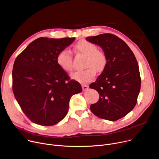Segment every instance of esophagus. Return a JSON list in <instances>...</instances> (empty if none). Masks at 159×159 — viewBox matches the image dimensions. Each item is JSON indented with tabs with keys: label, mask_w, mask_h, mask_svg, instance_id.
<instances>
[{
	"label": "esophagus",
	"mask_w": 159,
	"mask_h": 159,
	"mask_svg": "<svg viewBox=\"0 0 159 159\" xmlns=\"http://www.w3.org/2000/svg\"><path fill=\"white\" fill-rule=\"evenodd\" d=\"M82 89H83V90H87L88 89H89V86L87 85H82Z\"/></svg>",
	"instance_id": "obj_1"
}]
</instances>
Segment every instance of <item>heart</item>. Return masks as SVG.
<instances>
[{"label":"heart","mask_w":159,"mask_h":159,"mask_svg":"<svg viewBox=\"0 0 159 159\" xmlns=\"http://www.w3.org/2000/svg\"><path fill=\"white\" fill-rule=\"evenodd\" d=\"M75 50L79 53L86 57L84 66L85 69L77 72L71 75V77L80 82L87 83L92 81L98 72H102L107 64L106 54L98 50L97 45L93 43L82 39L77 42ZM57 62L61 69L66 72H70L73 70V62L71 53L66 50L61 51L57 57Z\"/></svg>","instance_id":"heart-1"}]
</instances>
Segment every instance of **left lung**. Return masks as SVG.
I'll use <instances>...</instances> for the list:
<instances>
[{
  "instance_id": "obj_1",
  "label": "left lung",
  "mask_w": 159,
  "mask_h": 159,
  "mask_svg": "<svg viewBox=\"0 0 159 159\" xmlns=\"http://www.w3.org/2000/svg\"><path fill=\"white\" fill-rule=\"evenodd\" d=\"M87 41L101 47L107 57L104 70L89 87L96 90L99 101L90 106L98 117L114 121L134 108L141 86L139 64L127 44L118 36L104 33Z\"/></svg>"
}]
</instances>
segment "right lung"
I'll return each mask as SVG.
<instances>
[{
    "label": "right lung",
    "mask_w": 159,
    "mask_h": 159,
    "mask_svg": "<svg viewBox=\"0 0 159 159\" xmlns=\"http://www.w3.org/2000/svg\"><path fill=\"white\" fill-rule=\"evenodd\" d=\"M75 38H39L16 58L12 90L16 101L33 123L52 126L66 115L70 98L81 93L80 84L69 77L57 62V55Z\"/></svg>",
    "instance_id": "add662e5"
}]
</instances>
